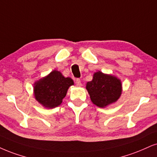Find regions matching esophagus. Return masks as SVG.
<instances>
[{"instance_id": "esophagus-1", "label": "esophagus", "mask_w": 157, "mask_h": 157, "mask_svg": "<svg viewBox=\"0 0 157 157\" xmlns=\"http://www.w3.org/2000/svg\"><path fill=\"white\" fill-rule=\"evenodd\" d=\"M75 84H76V86H82V82H81V80L79 78L75 79Z\"/></svg>"}]
</instances>
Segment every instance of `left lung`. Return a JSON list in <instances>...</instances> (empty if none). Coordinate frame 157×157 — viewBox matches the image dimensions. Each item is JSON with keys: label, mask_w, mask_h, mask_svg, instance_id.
<instances>
[{"label": "left lung", "mask_w": 157, "mask_h": 157, "mask_svg": "<svg viewBox=\"0 0 157 157\" xmlns=\"http://www.w3.org/2000/svg\"><path fill=\"white\" fill-rule=\"evenodd\" d=\"M92 102L100 108H104L119 99L121 94V84L113 75L102 72L94 74L93 79L86 86Z\"/></svg>", "instance_id": "obj_1"}]
</instances>
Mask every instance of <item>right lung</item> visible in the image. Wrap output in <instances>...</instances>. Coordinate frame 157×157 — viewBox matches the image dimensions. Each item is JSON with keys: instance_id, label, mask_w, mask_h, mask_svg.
<instances>
[{"instance_id": "add662e5", "label": "right lung", "mask_w": 157, "mask_h": 157, "mask_svg": "<svg viewBox=\"0 0 157 157\" xmlns=\"http://www.w3.org/2000/svg\"><path fill=\"white\" fill-rule=\"evenodd\" d=\"M73 84V81L71 78H65L60 72L53 71L49 75L36 83L35 97L46 108L57 107L66 95L69 86Z\"/></svg>"}]
</instances>
